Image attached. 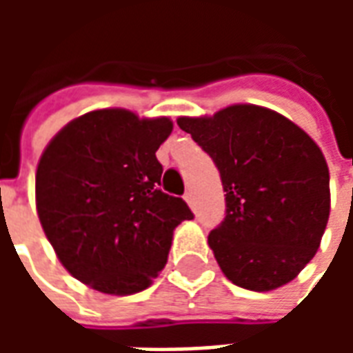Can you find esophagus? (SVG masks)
Listing matches in <instances>:
<instances>
[{
    "label": "esophagus",
    "mask_w": 353,
    "mask_h": 353,
    "mask_svg": "<svg viewBox=\"0 0 353 353\" xmlns=\"http://www.w3.org/2000/svg\"><path fill=\"white\" fill-rule=\"evenodd\" d=\"M185 202H187V204H189V206L191 208H194V199H192V192L191 191H187L185 192Z\"/></svg>",
    "instance_id": "esophagus-1"
}]
</instances>
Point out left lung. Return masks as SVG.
<instances>
[{
  "label": "left lung",
  "mask_w": 353,
  "mask_h": 353,
  "mask_svg": "<svg viewBox=\"0 0 353 353\" xmlns=\"http://www.w3.org/2000/svg\"><path fill=\"white\" fill-rule=\"evenodd\" d=\"M221 176L225 219L208 244L223 274L252 291L296 278L316 255L329 219V168L314 139L276 111L230 105L179 117Z\"/></svg>",
  "instance_id": "left-lung-1"
}]
</instances>
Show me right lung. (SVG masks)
I'll list each match as a JSON object with an SVG mask.
<instances>
[{"label": "right lung", "mask_w": 353, "mask_h": 353, "mask_svg": "<svg viewBox=\"0 0 353 353\" xmlns=\"http://www.w3.org/2000/svg\"><path fill=\"white\" fill-rule=\"evenodd\" d=\"M166 117L139 119L98 109L65 124L35 174L37 215L65 270L108 295L151 285L174 229L194 215L161 191L157 149L172 134Z\"/></svg>", "instance_id": "add662e5"}]
</instances>
